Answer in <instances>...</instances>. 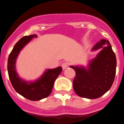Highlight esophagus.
Masks as SVG:
<instances>
[{
    "label": "esophagus",
    "mask_w": 124,
    "mask_h": 124,
    "mask_svg": "<svg viewBox=\"0 0 124 124\" xmlns=\"http://www.w3.org/2000/svg\"><path fill=\"white\" fill-rule=\"evenodd\" d=\"M69 65V62H63V63H62V69H66L67 67H68Z\"/></svg>",
    "instance_id": "obj_1"
}]
</instances>
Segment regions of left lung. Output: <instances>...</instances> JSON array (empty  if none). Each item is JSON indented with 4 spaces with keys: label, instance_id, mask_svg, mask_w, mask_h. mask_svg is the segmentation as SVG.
I'll return each mask as SVG.
<instances>
[{
    "label": "left lung",
    "instance_id": "left-lung-1",
    "mask_svg": "<svg viewBox=\"0 0 124 124\" xmlns=\"http://www.w3.org/2000/svg\"><path fill=\"white\" fill-rule=\"evenodd\" d=\"M106 44L108 46H103ZM103 48L97 57L91 60L88 69L70 66L76 72L73 81L75 93L82 98L96 99L101 97L112 87L116 73L117 60L108 40L101 39L93 48Z\"/></svg>",
    "mask_w": 124,
    "mask_h": 124
}]
</instances>
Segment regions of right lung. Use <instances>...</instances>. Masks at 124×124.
Instances as JSON below:
<instances>
[{
	"label": "right lung",
	"instance_id": "1",
	"mask_svg": "<svg viewBox=\"0 0 124 124\" xmlns=\"http://www.w3.org/2000/svg\"><path fill=\"white\" fill-rule=\"evenodd\" d=\"M36 35L25 36L21 38L14 45L7 61V70L9 79L16 91L23 97L31 101H38L48 97L52 92L54 82L62 71L59 67L45 71L39 79L35 82H26L18 76L16 71V60L21 50Z\"/></svg>",
	"mask_w": 124,
	"mask_h": 124
}]
</instances>
